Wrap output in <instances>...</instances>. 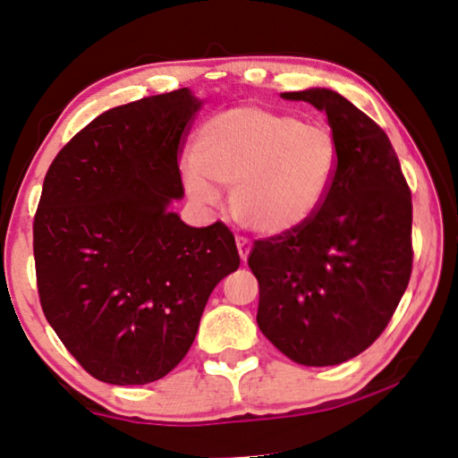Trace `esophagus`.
I'll list each match as a JSON object with an SVG mask.
<instances>
[{"instance_id": "esophagus-1", "label": "esophagus", "mask_w": 458, "mask_h": 458, "mask_svg": "<svg viewBox=\"0 0 458 458\" xmlns=\"http://www.w3.org/2000/svg\"><path fill=\"white\" fill-rule=\"evenodd\" d=\"M236 249H238V255H241L242 261L247 263V259H249V252H250V242L247 241V238H242V236H236Z\"/></svg>"}]
</instances>
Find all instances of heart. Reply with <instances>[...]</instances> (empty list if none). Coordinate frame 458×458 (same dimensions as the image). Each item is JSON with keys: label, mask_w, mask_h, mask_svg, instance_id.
Listing matches in <instances>:
<instances>
[{"label": "heart", "mask_w": 458, "mask_h": 458, "mask_svg": "<svg viewBox=\"0 0 458 458\" xmlns=\"http://www.w3.org/2000/svg\"><path fill=\"white\" fill-rule=\"evenodd\" d=\"M193 160L182 170L187 191L216 201L230 187V211L250 232L285 234L323 206L339 170L331 129L296 114L241 105L203 123Z\"/></svg>", "instance_id": "obj_1"}]
</instances>
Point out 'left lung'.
I'll return each instance as SVG.
<instances>
[{"mask_svg": "<svg viewBox=\"0 0 458 458\" xmlns=\"http://www.w3.org/2000/svg\"><path fill=\"white\" fill-rule=\"evenodd\" d=\"M327 114L339 170L302 226L255 242L259 329L304 366H335L370 347L411 277V193L386 133L327 88L284 92Z\"/></svg>", "mask_w": 458, "mask_h": 458, "instance_id": "left-lung-1", "label": "left lung"}]
</instances>
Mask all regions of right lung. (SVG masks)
<instances>
[{"instance_id": "obj_1", "label": "right lung", "mask_w": 458, "mask_h": 458, "mask_svg": "<svg viewBox=\"0 0 458 458\" xmlns=\"http://www.w3.org/2000/svg\"><path fill=\"white\" fill-rule=\"evenodd\" d=\"M203 102L189 88L114 106L47 170L34 216L40 306L108 385H148L187 356L211 290L241 265L222 222L187 226L179 154Z\"/></svg>"}]
</instances>
